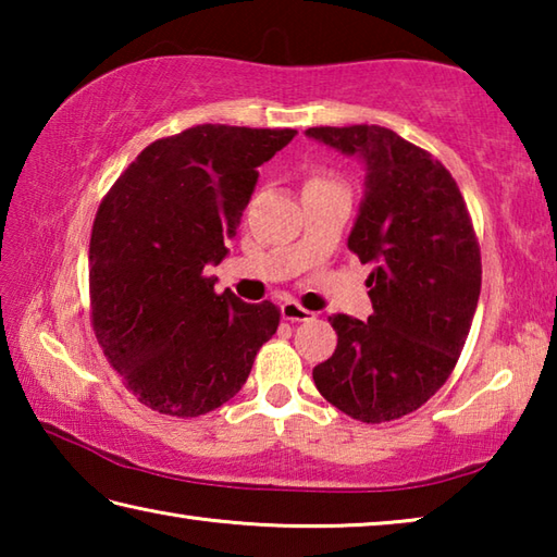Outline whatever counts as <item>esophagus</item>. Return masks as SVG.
Segmentation results:
<instances>
[{"label": "esophagus", "mask_w": 557, "mask_h": 557, "mask_svg": "<svg viewBox=\"0 0 557 557\" xmlns=\"http://www.w3.org/2000/svg\"><path fill=\"white\" fill-rule=\"evenodd\" d=\"M280 314H282V319H285V322H309V319L314 317L312 312H309V309L299 307L297 301H282Z\"/></svg>", "instance_id": "esophagus-1"}]
</instances>
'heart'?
Wrapping results in <instances>:
<instances>
[{
    "label": "heart",
    "mask_w": 557,
    "mask_h": 557,
    "mask_svg": "<svg viewBox=\"0 0 557 557\" xmlns=\"http://www.w3.org/2000/svg\"><path fill=\"white\" fill-rule=\"evenodd\" d=\"M336 182H334V178L332 176H312V178H309V182H307V186H334ZM305 186V188H307Z\"/></svg>",
    "instance_id": "b5f03b06"
}]
</instances>
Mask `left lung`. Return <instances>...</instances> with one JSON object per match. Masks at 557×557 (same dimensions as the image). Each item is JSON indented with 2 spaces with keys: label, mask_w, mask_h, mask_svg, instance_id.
<instances>
[{
  "label": "left lung",
  "mask_w": 557,
  "mask_h": 557,
  "mask_svg": "<svg viewBox=\"0 0 557 557\" xmlns=\"http://www.w3.org/2000/svg\"><path fill=\"white\" fill-rule=\"evenodd\" d=\"M366 164L348 250L371 262L373 314L329 317L336 351L314 385L354 420H398L435 395L465 348L482 289V256L459 186L442 162L388 127H309Z\"/></svg>",
  "instance_id": "obj_1"
}]
</instances>
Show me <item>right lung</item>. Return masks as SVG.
Wrapping results in <instances>:
<instances>
[{
	"label": "right lung",
	"mask_w": 557,
	"mask_h": 557,
	"mask_svg": "<svg viewBox=\"0 0 557 557\" xmlns=\"http://www.w3.org/2000/svg\"><path fill=\"white\" fill-rule=\"evenodd\" d=\"M297 129L196 125L137 154L102 199L90 235V317L102 354L139 403L172 418L221 408L280 324L206 265L228 256L258 166Z\"/></svg>",
	"instance_id": "1"
}]
</instances>
